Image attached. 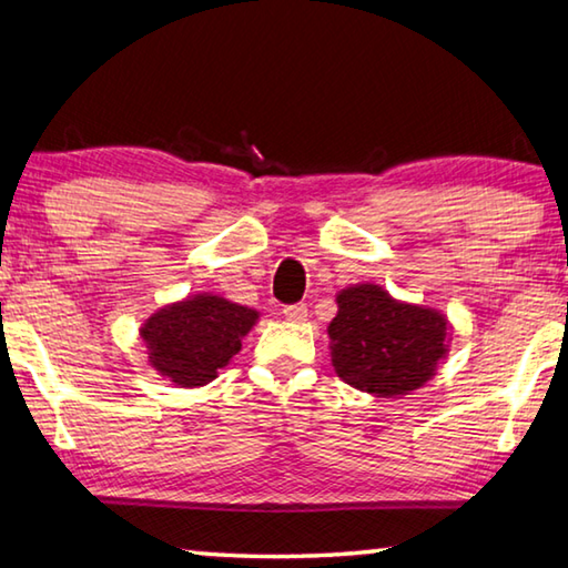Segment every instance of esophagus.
I'll use <instances>...</instances> for the list:
<instances>
[{
	"instance_id": "obj_1",
	"label": "esophagus",
	"mask_w": 568,
	"mask_h": 568,
	"mask_svg": "<svg viewBox=\"0 0 568 568\" xmlns=\"http://www.w3.org/2000/svg\"><path fill=\"white\" fill-rule=\"evenodd\" d=\"M283 315L291 323H303V321H307V305H303V303H297V305H287L285 311H283Z\"/></svg>"
}]
</instances>
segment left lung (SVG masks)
<instances>
[{"mask_svg":"<svg viewBox=\"0 0 568 568\" xmlns=\"http://www.w3.org/2000/svg\"><path fill=\"white\" fill-rule=\"evenodd\" d=\"M335 303L331 363L343 383L378 398H400L436 376L454 335L444 313L396 301L376 283L343 287Z\"/></svg>","mask_w":568,"mask_h":568,"instance_id":"8db88e82","label":"left lung"}]
</instances>
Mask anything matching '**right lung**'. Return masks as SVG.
Instances as JSON below:
<instances>
[{
	"label": "right lung",
	"mask_w": 568,
	"mask_h": 568,
	"mask_svg": "<svg viewBox=\"0 0 568 568\" xmlns=\"http://www.w3.org/2000/svg\"><path fill=\"white\" fill-rule=\"evenodd\" d=\"M261 313L213 293L170 303L140 325L148 363L180 388L207 386L243 348Z\"/></svg>",
	"instance_id": "1"
}]
</instances>
